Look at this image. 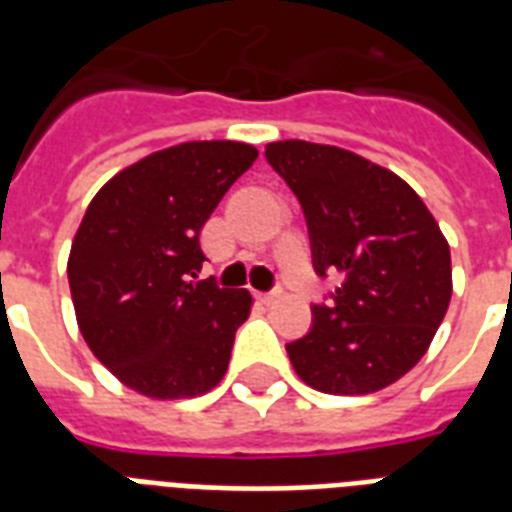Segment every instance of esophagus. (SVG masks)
Segmentation results:
<instances>
[{
    "mask_svg": "<svg viewBox=\"0 0 512 512\" xmlns=\"http://www.w3.org/2000/svg\"><path fill=\"white\" fill-rule=\"evenodd\" d=\"M281 297V292H257V300L263 305H273Z\"/></svg>",
    "mask_w": 512,
    "mask_h": 512,
    "instance_id": "1",
    "label": "esophagus"
}]
</instances>
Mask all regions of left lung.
<instances>
[{
  "label": "left lung",
  "mask_w": 512,
  "mask_h": 512,
  "mask_svg": "<svg viewBox=\"0 0 512 512\" xmlns=\"http://www.w3.org/2000/svg\"><path fill=\"white\" fill-rule=\"evenodd\" d=\"M265 159L300 199L313 268L340 273L332 303L287 345L297 377L332 396H364L412 369L452 300L449 241L396 172L337 146L279 140Z\"/></svg>",
  "instance_id": "obj_1"
}]
</instances>
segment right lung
<instances>
[{
  "mask_svg": "<svg viewBox=\"0 0 512 512\" xmlns=\"http://www.w3.org/2000/svg\"><path fill=\"white\" fill-rule=\"evenodd\" d=\"M257 148L191 140L130 164L108 180L68 255L76 324L100 364L156 401L193 398L223 380L247 289L199 279V236Z\"/></svg>",
  "mask_w": 512,
  "mask_h": 512,
  "instance_id": "add662e5",
  "label": "right lung"
}]
</instances>
